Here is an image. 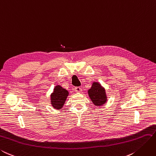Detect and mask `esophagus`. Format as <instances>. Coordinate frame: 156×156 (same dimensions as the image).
Returning a JSON list of instances; mask_svg holds the SVG:
<instances>
[{"instance_id": "34e87169", "label": "esophagus", "mask_w": 156, "mask_h": 156, "mask_svg": "<svg viewBox=\"0 0 156 156\" xmlns=\"http://www.w3.org/2000/svg\"><path fill=\"white\" fill-rule=\"evenodd\" d=\"M75 92H81L82 91V89L80 87H77L75 88Z\"/></svg>"}]
</instances>
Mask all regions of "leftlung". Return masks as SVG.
Here are the masks:
<instances>
[{"mask_svg": "<svg viewBox=\"0 0 156 156\" xmlns=\"http://www.w3.org/2000/svg\"><path fill=\"white\" fill-rule=\"evenodd\" d=\"M88 94L95 106H102L108 100L106 90L98 82H93L91 88L88 90Z\"/></svg>", "mask_w": 156, "mask_h": 156, "instance_id": "obj_1", "label": "left lung"}]
</instances>
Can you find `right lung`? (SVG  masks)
<instances>
[{
    "instance_id": "1",
    "label": "right lung",
    "mask_w": 156,
    "mask_h": 156,
    "mask_svg": "<svg viewBox=\"0 0 156 156\" xmlns=\"http://www.w3.org/2000/svg\"><path fill=\"white\" fill-rule=\"evenodd\" d=\"M69 95V92L60 85H56L50 94V102L54 109H61Z\"/></svg>"
}]
</instances>
